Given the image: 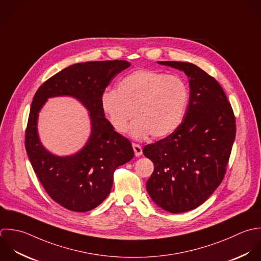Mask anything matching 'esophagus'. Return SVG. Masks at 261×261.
I'll return each mask as SVG.
<instances>
[{
  "label": "esophagus",
  "instance_id": "obj_1",
  "mask_svg": "<svg viewBox=\"0 0 261 261\" xmlns=\"http://www.w3.org/2000/svg\"><path fill=\"white\" fill-rule=\"evenodd\" d=\"M132 146H133V150H134V153H135L136 156H139V155L142 154V147L139 144L133 143Z\"/></svg>",
  "mask_w": 261,
  "mask_h": 261
}]
</instances>
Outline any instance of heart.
I'll return each mask as SVG.
<instances>
[{
    "mask_svg": "<svg viewBox=\"0 0 261 261\" xmlns=\"http://www.w3.org/2000/svg\"><path fill=\"white\" fill-rule=\"evenodd\" d=\"M189 101L185 81L176 75L140 69L123 77L115 90L101 96V108L118 132L126 131L134 114L130 135L142 139L171 135L180 126Z\"/></svg>",
    "mask_w": 261,
    "mask_h": 261,
    "instance_id": "b5f03b06",
    "label": "heart"
}]
</instances>
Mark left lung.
<instances>
[{
  "mask_svg": "<svg viewBox=\"0 0 261 261\" xmlns=\"http://www.w3.org/2000/svg\"><path fill=\"white\" fill-rule=\"evenodd\" d=\"M158 63L187 75L190 98L177 130L143 148V154L154 165L146 189L161 208L181 214L202 204L222 183L236 121L224 89L214 77L191 63Z\"/></svg>",
  "mask_w": 261,
  "mask_h": 261,
  "instance_id": "left-lung-1",
  "label": "left lung"
}]
</instances>
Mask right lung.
<instances>
[{"label":"right lung","mask_w":261,"mask_h":261,"mask_svg":"<svg viewBox=\"0 0 261 261\" xmlns=\"http://www.w3.org/2000/svg\"><path fill=\"white\" fill-rule=\"evenodd\" d=\"M130 65L119 60L74 64L46 80L34 94L25 133L26 152L46 193L69 211L84 213L98 206L111 192L114 171L134 156L131 142L114 131L101 108L106 87ZM57 96L73 97L90 112L91 135L71 156L51 154L38 135V114L48 98Z\"/></svg>","instance_id":"right-lung-1"}]
</instances>
